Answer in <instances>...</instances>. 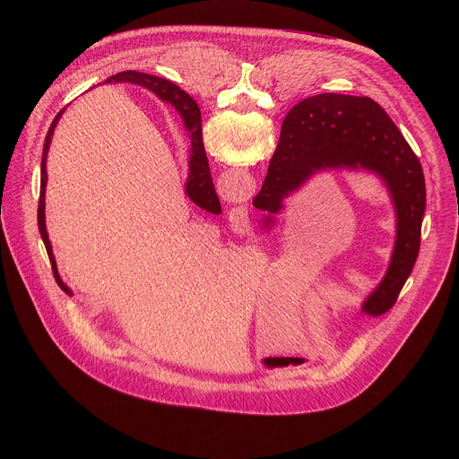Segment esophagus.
<instances>
[{
	"instance_id": "esophagus-1",
	"label": "esophagus",
	"mask_w": 459,
	"mask_h": 459,
	"mask_svg": "<svg viewBox=\"0 0 459 459\" xmlns=\"http://www.w3.org/2000/svg\"><path fill=\"white\" fill-rule=\"evenodd\" d=\"M241 214H243V209H241Z\"/></svg>"
}]
</instances>
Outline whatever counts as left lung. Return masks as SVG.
I'll return each mask as SVG.
<instances>
[{
    "instance_id": "obj_1",
    "label": "left lung",
    "mask_w": 459,
    "mask_h": 459,
    "mask_svg": "<svg viewBox=\"0 0 459 459\" xmlns=\"http://www.w3.org/2000/svg\"><path fill=\"white\" fill-rule=\"evenodd\" d=\"M325 170L370 172L388 192L396 241L383 280L361 303L372 316L385 314L396 303L420 252L427 200L421 163L374 100L333 92L307 98L287 114L269 172L252 202L265 212L261 227L271 230L289 195Z\"/></svg>"
}]
</instances>
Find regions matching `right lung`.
Here are the masks:
<instances>
[{
  "label": "right lung",
  "instance_id": "1",
  "mask_svg": "<svg viewBox=\"0 0 459 459\" xmlns=\"http://www.w3.org/2000/svg\"><path fill=\"white\" fill-rule=\"evenodd\" d=\"M105 83H134V85H142L149 91H152L158 98H161L163 101L169 103L176 102V110L179 112L181 119H183V126L186 130V136L190 140V154H188V176H186V183H185V192L190 198L192 204H195L198 207H202L204 211L214 212L218 214L221 211L220 207V200L218 194L214 190V183H212V176H211V169H209V161H207V154H205V147H204V136H202V112L198 103H195L186 92H183L181 89H178L176 85H172L170 82L158 78V76H151V74H143V73H136V71H125L119 74H114L110 78L105 80ZM65 112L59 110L57 116L54 117L48 134L45 138V147H43V158H41V185H39V204H38V227H39V234L41 239L45 243L50 265H52V273H54V280L56 283L71 294V289L63 283V280L57 274V265H56V257L52 254V245L48 239V232H47V225H45V188H47V154H48V147H50V140L54 134V128L61 117V114Z\"/></svg>",
  "mask_w": 459,
  "mask_h": 459
}]
</instances>
